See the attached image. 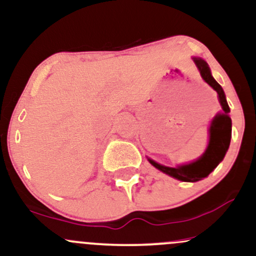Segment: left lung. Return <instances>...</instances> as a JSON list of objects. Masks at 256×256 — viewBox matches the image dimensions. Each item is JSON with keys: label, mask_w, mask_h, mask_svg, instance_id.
Here are the masks:
<instances>
[{"label": "left lung", "mask_w": 256, "mask_h": 256, "mask_svg": "<svg viewBox=\"0 0 256 256\" xmlns=\"http://www.w3.org/2000/svg\"><path fill=\"white\" fill-rule=\"evenodd\" d=\"M194 62L196 67L198 68L200 74L204 80L210 85L214 91L218 94L219 104L222 106V112L218 113L210 122V126L208 128L210 132V140H208V146L206 148L204 154L200 156L198 160L192 161L190 164H184V165H178L176 167H168L158 164L156 161L152 160L148 158V161L152 164L155 168L158 171L166 173V174L171 176V177L178 179L182 182H190V183H195V182L201 180L206 177H208L210 172L214 171L216 166L224 158L226 152H228V146H230L231 140V118L228 116L230 113V107H228V101H226V96L222 88L216 79L213 78L210 68L208 64L206 62L204 58L192 56Z\"/></svg>", "instance_id": "8db88e82"}]
</instances>
